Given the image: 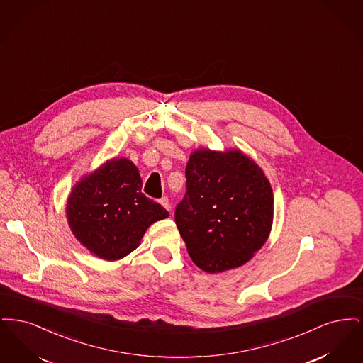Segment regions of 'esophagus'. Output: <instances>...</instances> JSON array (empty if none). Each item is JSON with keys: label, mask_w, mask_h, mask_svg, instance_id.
I'll use <instances>...</instances> for the list:
<instances>
[{"label": "esophagus", "mask_w": 363, "mask_h": 363, "mask_svg": "<svg viewBox=\"0 0 363 363\" xmlns=\"http://www.w3.org/2000/svg\"><path fill=\"white\" fill-rule=\"evenodd\" d=\"M159 203H160L163 207L166 208L167 211H170V209H172L170 201H169V199H167V197H162V199H159Z\"/></svg>", "instance_id": "34e87169"}]
</instances>
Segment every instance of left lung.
<instances>
[{"mask_svg": "<svg viewBox=\"0 0 363 363\" xmlns=\"http://www.w3.org/2000/svg\"><path fill=\"white\" fill-rule=\"evenodd\" d=\"M185 175L175 225L193 262L208 274L246 264L268 240L274 220V193L261 167L235 148H199Z\"/></svg>", "mask_w": 363, "mask_h": 363, "instance_id": "8db88e82", "label": "left lung"}]
</instances>
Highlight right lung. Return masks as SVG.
<instances>
[{
    "instance_id": "1",
    "label": "right lung",
    "mask_w": 363,
    "mask_h": 363,
    "mask_svg": "<svg viewBox=\"0 0 363 363\" xmlns=\"http://www.w3.org/2000/svg\"><path fill=\"white\" fill-rule=\"evenodd\" d=\"M141 178L126 157L106 160L73 185L67 219L74 238L92 255L117 261L132 253L147 228L169 212L141 193Z\"/></svg>"
}]
</instances>
